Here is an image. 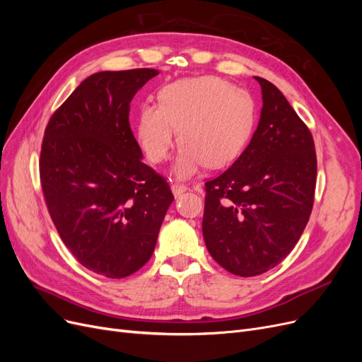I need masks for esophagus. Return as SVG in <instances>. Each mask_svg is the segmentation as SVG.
I'll return each mask as SVG.
<instances>
[{
    "mask_svg": "<svg viewBox=\"0 0 362 362\" xmlns=\"http://www.w3.org/2000/svg\"><path fill=\"white\" fill-rule=\"evenodd\" d=\"M170 190H172L175 198H178V196H181L185 190H187V187H185V185H182V184H172Z\"/></svg>",
    "mask_w": 362,
    "mask_h": 362,
    "instance_id": "1",
    "label": "esophagus"
}]
</instances>
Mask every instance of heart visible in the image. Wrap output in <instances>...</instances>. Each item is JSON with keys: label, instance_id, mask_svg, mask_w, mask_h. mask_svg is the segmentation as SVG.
<instances>
[{"label": "heart", "instance_id": "b5f03b06", "mask_svg": "<svg viewBox=\"0 0 362 362\" xmlns=\"http://www.w3.org/2000/svg\"><path fill=\"white\" fill-rule=\"evenodd\" d=\"M254 124L252 96L223 78L205 75L175 81L161 90L160 104L141 105L137 141L152 163H161L180 133L182 144L172 173L189 180L205 164L213 169L231 164L243 152Z\"/></svg>", "mask_w": 362, "mask_h": 362}]
</instances>
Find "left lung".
Masks as SVG:
<instances>
[{
  "label": "left lung",
  "instance_id": "1",
  "mask_svg": "<svg viewBox=\"0 0 362 362\" xmlns=\"http://www.w3.org/2000/svg\"><path fill=\"white\" fill-rule=\"evenodd\" d=\"M247 148L228 170L205 182V246L229 273L261 275L298 243L313 210L317 158L310 129L270 81Z\"/></svg>",
  "mask_w": 362,
  "mask_h": 362
}]
</instances>
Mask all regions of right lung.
<instances>
[{"label": "right lung", "mask_w": 362, "mask_h": 362, "mask_svg": "<svg viewBox=\"0 0 362 362\" xmlns=\"http://www.w3.org/2000/svg\"><path fill=\"white\" fill-rule=\"evenodd\" d=\"M156 69L90 75L49 119L40 152L48 211L76 261L120 279L151 258L173 194L141 161L129 103Z\"/></svg>", "instance_id": "add662e5"}]
</instances>
